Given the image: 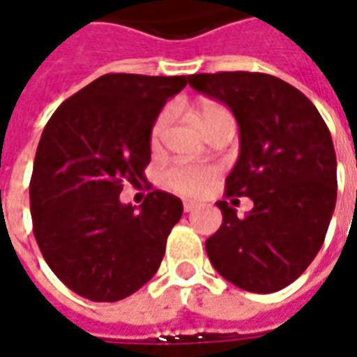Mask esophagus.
Returning <instances> with one entry per match:
<instances>
[{
    "mask_svg": "<svg viewBox=\"0 0 357 357\" xmlns=\"http://www.w3.org/2000/svg\"><path fill=\"white\" fill-rule=\"evenodd\" d=\"M197 206H199V204H197V202H183V210H185V212H193L195 208H197Z\"/></svg>",
    "mask_w": 357,
    "mask_h": 357,
    "instance_id": "esophagus-1",
    "label": "esophagus"
}]
</instances>
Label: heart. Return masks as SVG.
Segmentation results:
<instances>
[{
  "instance_id": "obj_1",
  "label": "heart",
  "mask_w": 357,
  "mask_h": 357,
  "mask_svg": "<svg viewBox=\"0 0 357 357\" xmlns=\"http://www.w3.org/2000/svg\"><path fill=\"white\" fill-rule=\"evenodd\" d=\"M193 118L199 124L202 133H206L224 120H233L231 112L225 109L224 105L212 99H201L195 102L193 107ZM170 122V112L164 110L160 112L156 120L151 126V133H149V143L151 147L158 149L160 141L164 137V132ZM218 178V168L214 166H193V164H176L170 166L168 170L162 174V183L166 189H170L174 193L181 195V197H199V195L206 193L212 183Z\"/></svg>"
}]
</instances>
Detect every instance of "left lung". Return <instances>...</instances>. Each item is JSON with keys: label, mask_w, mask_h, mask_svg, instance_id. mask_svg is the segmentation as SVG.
<instances>
[{"label": "left lung", "mask_w": 357, "mask_h": 357, "mask_svg": "<svg viewBox=\"0 0 357 357\" xmlns=\"http://www.w3.org/2000/svg\"><path fill=\"white\" fill-rule=\"evenodd\" d=\"M189 86L227 105L241 153L225 197H248L245 218L225 201L206 239L220 275L248 292H275L298 279L319 252L337 202V156L327 124L306 95L262 73L193 74Z\"/></svg>", "instance_id": "8db88e82"}]
</instances>
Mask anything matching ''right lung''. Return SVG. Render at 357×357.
I'll return each instance as SVG.
<instances>
[{"label":"right lung","mask_w":357,"mask_h":357,"mask_svg":"<svg viewBox=\"0 0 357 357\" xmlns=\"http://www.w3.org/2000/svg\"><path fill=\"white\" fill-rule=\"evenodd\" d=\"M187 80L105 74L66 99L43 128L30 179L34 237L51 271L84 298H126L162 262L181 201L155 189L133 212L120 193L126 181H145L151 126Z\"/></svg>","instance_id":"obj_1"}]
</instances>
